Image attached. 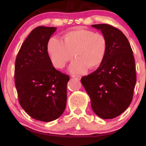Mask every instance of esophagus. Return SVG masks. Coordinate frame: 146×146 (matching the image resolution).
Here are the masks:
<instances>
[{"mask_svg": "<svg viewBox=\"0 0 146 146\" xmlns=\"http://www.w3.org/2000/svg\"><path fill=\"white\" fill-rule=\"evenodd\" d=\"M71 77H72V78H76V79H77V80H80V78H81V76H78V75H71Z\"/></svg>", "mask_w": 146, "mask_h": 146, "instance_id": "esophagus-1", "label": "esophagus"}]
</instances>
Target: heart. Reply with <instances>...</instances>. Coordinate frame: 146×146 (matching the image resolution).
<instances>
[{
    "label": "heart",
    "mask_w": 146,
    "mask_h": 146,
    "mask_svg": "<svg viewBox=\"0 0 146 146\" xmlns=\"http://www.w3.org/2000/svg\"><path fill=\"white\" fill-rule=\"evenodd\" d=\"M107 40L102 34L88 29H78L66 33L64 41L57 37L49 39L48 51L51 62L57 68H62L75 56L70 71L83 73L101 65L107 53Z\"/></svg>",
    "instance_id": "heart-1"
}]
</instances>
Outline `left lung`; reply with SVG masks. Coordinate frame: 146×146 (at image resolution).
Returning a JSON list of instances; mask_svg holds the SVG:
<instances>
[{
    "instance_id": "left-lung-1",
    "label": "left lung",
    "mask_w": 146,
    "mask_h": 146,
    "mask_svg": "<svg viewBox=\"0 0 146 146\" xmlns=\"http://www.w3.org/2000/svg\"><path fill=\"white\" fill-rule=\"evenodd\" d=\"M101 30L108 43L104 60L97 70L81 78L90 96L93 111L103 119L118 117L129 107L137 76L135 58L129 41L111 25H91Z\"/></svg>"
}]
</instances>
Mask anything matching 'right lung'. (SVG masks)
Here are the masks:
<instances>
[{
    "instance_id": "add662e5",
    "label": "right lung",
    "mask_w": 146,
    "mask_h": 146,
    "mask_svg": "<svg viewBox=\"0 0 146 146\" xmlns=\"http://www.w3.org/2000/svg\"><path fill=\"white\" fill-rule=\"evenodd\" d=\"M55 27L35 28L22 44L15 66L19 102L34 119L51 122L60 117L67 101L69 75L53 67L48 52Z\"/></svg>"
}]
</instances>
